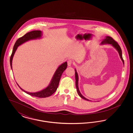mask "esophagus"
<instances>
[{
  "label": "esophagus",
  "instance_id": "34e87169",
  "mask_svg": "<svg viewBox=\"0 0 133 133\" xmlns=\"http://www.w3.org/2000/svg\"><path fill=\"white\" fill-rule=\"evenodd\" d=\"M67 64H68V66H71L72 64V61L71 60H68L67 61Z\"/></svg>",
  "mask_w": 133,
  "mask_h": 133
}]
</instances>
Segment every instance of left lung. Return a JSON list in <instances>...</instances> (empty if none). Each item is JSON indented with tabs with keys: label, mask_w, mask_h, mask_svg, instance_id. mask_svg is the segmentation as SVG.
Returning <instances> with one entry per match:
<instances>
[{
	"label": "left lung",
	"mask_w": 133,
	"mask_h": 133,
	"mask_svg": "<svg viewBox=\"0 0 133 133\" xmlns=\"http://www.w3.org/2000/svg\"><path fill=\"white\" fill-rule=\"evenodd\" d=\"M100 44H110L113 47H114V48L118 52V53L119 54V56L120 57L121 59L122 60V62L123 63V64L124 65V60H123V57H122V50H121L120 46H119V45L118 44V43L117 42H116L114 40L113 38L111 37H110V36H106L105 38H104L102 41L101 43ZM75 80H76L75 84H76V87L77 93H78V95H79V96L81 98H82L83 99L86 100L87 101H90L89 99L86 98L85 97H84L81 94V93L80 92L79 87H78V80H79L78 75V73L77 72V70H76V69H75Z\"/></svg>",
	"instance_id": "1"
}]
</instances>
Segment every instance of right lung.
Returning a JSON list of instances; mask_svg holds the SVG:
<instances>
[{
    "label": "right lung",
    "instance_id": "obj_1",
    "mask_svg": "<svg viewBox=\"0 0 133 133\" xmlns=\"http://www.w3.org/2000/svg\"><path fill=\"white\" fill-rule=\"evenodd\" d=\"M42 33L41 31L34 30V31H32L27 33L24 36L19 38L16 41L15 44L14 45V47L13 48L12 53L10 59V66L11 68V69L12 70V62L13 57L14 56L15 52L17 50L18 47L20 45L22 44L23 43H25L27 41H28L29 40L40 39L42 37ZM67 62H65L61 64L58 67L55 72L54 73V74L52 77L50 83H49L48 86L46 88L37 92L31 93V92H28L27 91H26L21 88L17 83V84L18 85V86H19V88L21 90H22L23 92H24L27 94L31 95L32 96L36 97L39 98H46V97H49L56 91L59 85L60 80L61 79V77L62 76L63 72L67 68Z\"/></svg>",
    "mask_w": 133,
    "mask_h": 133
}]
</instances>
